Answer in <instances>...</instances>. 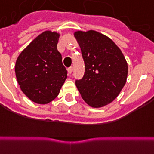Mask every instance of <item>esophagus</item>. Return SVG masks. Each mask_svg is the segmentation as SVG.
I'll use <instances>...</instances> for the list:
<instances>
[{
    "instance_id": "obj_1",
    "label": "esophagus",
    "mask_w": 154,
    "mask_h": 154,
    "mask_svg": "<svg viewBox=\"0 0 154 154\" xmlns=\"http://www.w3.org/2000/svg\"><path fill=\"white\" fill-rule=\"evenodd\" d=\"M72 70H73V68H72V67H70V68H68V74H71L72 72Z\"/></svg>"
}]
</instances>
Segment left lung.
<instances>
[{"label": "left lung", "instance_id": "1", "mask_svg": "<svg viewBox=\"0 0 154 154\" xmlns=\"http://www.w3.org/2000/svg\"><path fill=\"white\" fill-rule=\"evenodd\" d=\"M74 36L85 62V74L76 86L89 106L101 108L112 102L126 82L128 65L109 37L94 30L77 31Z\"/></svg>", "mask_w": 154, "mask_h": 154}]
</instances>
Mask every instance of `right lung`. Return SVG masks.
Segmentation results:
<instances>
[{"label":"right lung","instance_id":"obj_1","mask_svg":"<svg viewBox=\"0 0 154 154\" xmlns=\"http://www.w3.org/2000/svg\"><path fill=\"white\" fill-rule=\"evenodd\" d=\"M60 34L45 31L32 41L17 58L14 71L23 94L34 103L46 104L58 96L67 78L57 50Z\"/></svg>","mask_w":154,"mask_h":154}]
</instances>
